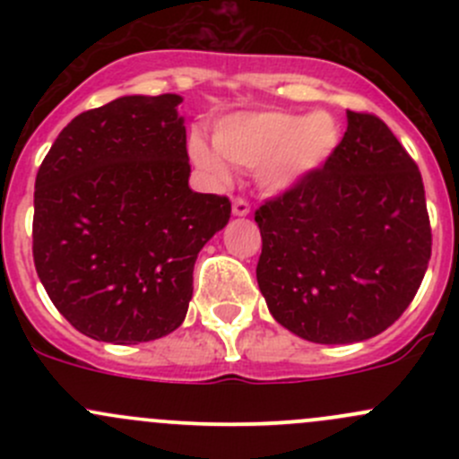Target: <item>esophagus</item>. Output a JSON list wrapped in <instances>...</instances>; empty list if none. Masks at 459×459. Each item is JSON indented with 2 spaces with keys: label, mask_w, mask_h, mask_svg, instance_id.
<instances>
[{
  "label": "esophagus",
  "mask_w": 459,
  "mask_h": 459,
  "mask_svg": "<svg viewBox=\"0 0 459 459\" xmlns=\"http://www.w3.org/2000/svg\"><path fill=\"white\" fill-rule=\"evenodd\" d=\"M251 212V206H248L247 200H233V215L235 217H247Z\"/></svg>",
  "instance_id": "obj_1"
}]
</instances>
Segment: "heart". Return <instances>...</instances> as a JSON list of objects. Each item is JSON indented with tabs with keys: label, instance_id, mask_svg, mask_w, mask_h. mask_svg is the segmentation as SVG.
<instances>
[{
	"label": "heart",
	"instance_id": "obj_1",
	"mask_svg": "<svg viewBox=\"0 0 459 459\" xmlns=\"http://www.w3.org/2000/svg\"><path fill=\"white\" fill-rule=\"evenodd\" d=\"M342 142V126L331 110L307 115L290 110H255L221 119L211 146L200 135L188 140L193 161L215 182L230 178L229 164L253 170L259 188L281 195L317 175Z\"/></svg>",
	"mask_w": 459,
	"mask_h": 459
}]
</instances>
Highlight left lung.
Instances as JSON below:
<instances>
[{
	"instance_id": "obj_1",
	"label": "left lung",
	"mask_w": 459,
	"mask_h": 459,
	"mask_svg": "<svg viewBox=\"0 0 459 459\" xmlns=\"http://www.w3.org/2000/svg\"><path fill=\"white\" fill-rule=\"evenodd\" d=\"M346 119L331 161L255 212L268 311L316 344L386 331L413 302L430 259L418 164L379 117L346 110Z\"/></svg>"
}]
</instances>
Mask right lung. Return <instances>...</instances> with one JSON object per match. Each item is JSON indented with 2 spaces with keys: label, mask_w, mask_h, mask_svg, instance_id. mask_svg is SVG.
Listing matches in <instances>:
<instances>
[{
  "label": "right lung",
  "mask_w": 459,
  "mask_h": 459,
  "mask_svg": "<svg viewBox=\"0 0 459 459\" xmlns=\"http://www.w3.org/2000/svg\"><path fill=\"white\" fill-rule=\"evenodd\" d=\"M175 92L124 95L77 115L35 179L32 257L59 313L110 344L182 326L193 268L230 202L188 186L186 126Z\"/></svg>",
  "instance_id": "1"
}]
</instances>
